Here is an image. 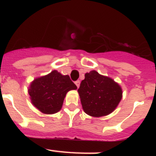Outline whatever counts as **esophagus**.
<instances>
[{
  "mask_svg": "<svg viewBox=\"0 0 156 156\" xmlns=\"http://www.w3.org/2000/svg\"><path fill=\"white\" fill-rule=\"evenodd\" d=\"M75 83H76V85L77 86V87H80V80H76L75 82Z\"/></svg>",
  "mask_w": 156,
  "mask_h": 156,
  "instance_id": "obj_1",
  "label": "esophagus"
}]
</instances>
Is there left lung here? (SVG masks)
I'll return each mask as SVG.
<instances>
[{
    "label": "left lung",
    "mask_w": 156,
    "mask_h": 156,
    "mask_svg": "<svg viewBox=\"0 0 156 156\" xmlns=\"http://www.w3.org/2000/svg\"><path fill=\"white\" fill-rule=\"evenodd\" d=\"M78 89L84 112L93 117L109 115L122 99L121 87L112 78L91 71L84 75Z\"/></svg>",
    "instance_id": "1"
}]
</instances>
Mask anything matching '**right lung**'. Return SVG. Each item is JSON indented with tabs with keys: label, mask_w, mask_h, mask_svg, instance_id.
Here are the masks:
<instances>
[{
	"label": "right lung",
	"mask_w": 156,
	"mask_h": 156,
	"mask_svg": "<svg viewBox=\"0 0 156 156\" xmlns=\"http://www.w3.org/2000/svg\"><path fill=\"white\" fill-rule=\"evenodd\" d=\"M76 88L69 76H64L54 70L35 79L29 86V94L32 104L41 112L54 114L62 108L67 92Z\"/></svg>",
	"instance_id": "right-lung-1"
}]
</instances>
